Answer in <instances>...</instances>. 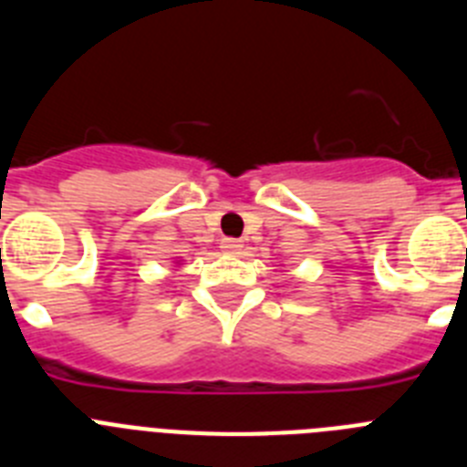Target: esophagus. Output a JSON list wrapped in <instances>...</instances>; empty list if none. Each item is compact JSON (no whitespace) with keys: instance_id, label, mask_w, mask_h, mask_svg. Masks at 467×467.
I'll use <instances>...</instances> for the list:
<instances>
[{"instance_id":"34e87169","label":"esophagus","mask_w":467,"mask_h":467,"mask_svg":"<svg viewBox=\"0 0 467 467\" xmlns=\"http://www.w3.org/2000/svg\"><path fill=\"white\" fill-rule=\"evenodd\" d=\"M222 247H224L226 253H238L241 250V241H236V238H224Z\"/></svg>"}]
</instances>
